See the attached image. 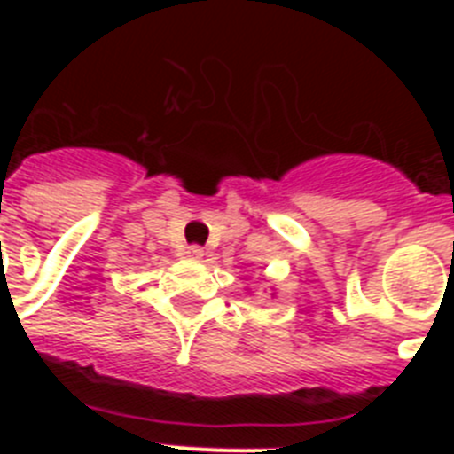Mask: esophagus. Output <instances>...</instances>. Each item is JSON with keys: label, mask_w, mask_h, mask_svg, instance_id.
<instances>
[{"label": "esophagus", "mask_w": 454, "mask_h": 454, "mask_svg": "<svg viewBox=\"0 0 454 454\" xmlns=\"http://www.w3.org/2000/svg\"><path fill=\"white\" fill-rule=\"evenodd\" d=\"M186 256L188 259H192V262H200L204 256V250L200 246H188L186 247Z\"/></svg>", "instance_id": "esophagus-1"}]
</instances>
